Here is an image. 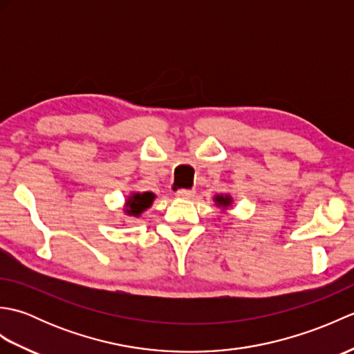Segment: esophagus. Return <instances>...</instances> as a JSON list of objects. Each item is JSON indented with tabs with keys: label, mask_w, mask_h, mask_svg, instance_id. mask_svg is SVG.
I'll list each match as a JSON object with an SVG mask.
<instances>
[{
	"label": "esophagus",
	"mask_w": 354,
	"mask_h": 354,
	"mask_svg": "<svg viewBox=\"0 0 354 354\" xmlns=\"http://www.w3.org/2000/svg\"><path fill=\"white\" fill-rule=\"evenodd\" d=\"M194 194H196V192L189 190V189H181V190L176 192V196L183 198V199H193Z\"/></svg>",
	"instance_id": "esophagus-1"
}]
</instances>
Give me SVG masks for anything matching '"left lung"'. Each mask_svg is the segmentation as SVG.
Returning <instances> with one entry per match:
<instances>
[{
	"mask_svg": "<svg viewBox=\"0 0 354 354\" xmlns=\"http://www.w3.org/2000/svg\"><path fill=\"white\" fill-rule=\"evenodd\" d=\"M214 202H216V205L227 208L232 204V199L230 194H217V196H214Z\"/></svg>",
	"mask_w": 354,
	"mask_h": 354,
	"instance_id": "8db88e82",
	"label": "left lung"
}]
</instances>
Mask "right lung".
I'll return each instance as SVG.
<instances>
[{"instance_id":"right-lung-1","label":"right lung","mask_w":354,"mask_h":354,"mask_svg":"<svg viewBox=\"0 0 354 354\" xmlns=\"http://www.w3.org/2000/svg\"><path fill=\"white\" fill-rule=\"evenodd\" d=\"M155 194L152 192H145V193H138L133 192L127 196L124 202V213L127 216H133V217H140L142 212H146L150 205L153 204Z\"/></svg>"}]
</instances>
